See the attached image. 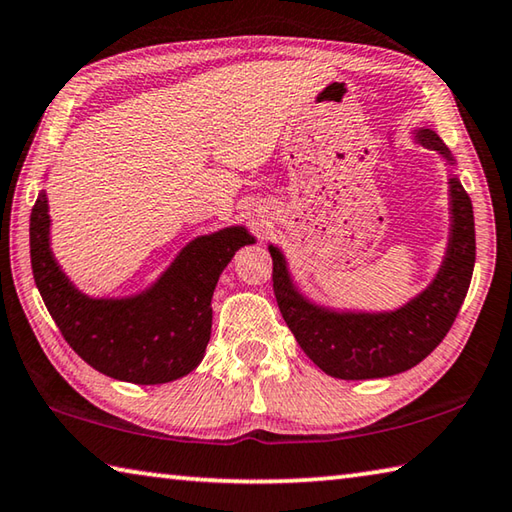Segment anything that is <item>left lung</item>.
<instances>
[{
	"mask_svg": "<svg viewBox=\"0 0 512 512\" xmlns=\"http://www.w3.org/2000/svg\"><path fill=\"white\" fill-rule=\"evenodd\" d=\"M414 139L436 150L450 168L454 157L434 130L416 128ZM450 184V238L443 263L423 292L396 310H337L310 301L294 283L283 251L270 245L274 294L294 339L321 371L339 380L389 378L423 362L443 342L468 294L474 270V213L461 179Z\"/></svg>",
	"mask_w": 512,
	"mask_h": 512,
	"instance_id": "8db88e82",
	"label": "left lung"
}]
</instances>
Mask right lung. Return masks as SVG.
Returning a JSON list of instances; mask_svg holds the SVG:
<instances>
[{"label":"right lung","instance_id":"obj_1","mask_svg":"<svg viewBox=\"0 0 512 512\" xmlns=\"http://www.w3.org/2000/svg\"><path fill=\"white\" fill-rule=\"evenodd\" d=\"M47 193L31 211V267L44 306L67 344L114 380L164 384L191 373L211 339V297L224 267L256 238L242 227L197 236L150 288L130 297H89L51 251Z\"/></svg>","mask_w":512,"mask_h":512}]
</instances>
